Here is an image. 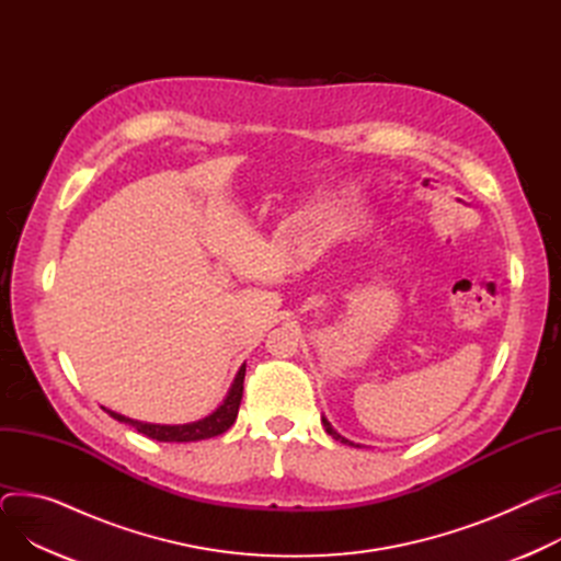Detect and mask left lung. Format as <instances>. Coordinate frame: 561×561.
<instances>
[{"instance_id": "8db88e82", "label": "left lung", "mask_w": 561, "mask_h": 561, "mask_svg": "<svg viewBox=\"0 0 561 561\" xmlns=\"http://www.w3.org/2000/svg\"><path fill=\"white\" fill-rule=\"evenodd\" d=\"M321 422H323V426H325V431H328V434H330V436H332V438H334V440H341V443H343V445H353V447H362V445H355V443H351V440H348V438H343V436H339V434H336V431H334V428H332V426H330V422H328V420H325V417H321Z\"/></svg>"}]
</instances>
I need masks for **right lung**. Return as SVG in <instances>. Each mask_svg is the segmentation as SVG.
<instances>
[{
  "mask_svg": "<svg viewBox=\"0 0 561 561\" xmlns=\"http://www.w3.org/2000/svg\"><path fill=\"white\" fill-rule=\"evenodd\" d=\"M244 370L247 366L242 364L231 389L225 398V402L215 409L210 415L197 420V422H188V424H150V422H139V420H130L121 413L107 411L114 420L125 422L135 426L139 434L159 440V443H195V440H206V438H215L225 434V431L236 422L238 417V409H240V400H242V389H244Z\"/></svg>",
  "mask_w": 561,
  "mask_h": 561,
  "instance_id": "right-lung-1",
  "label": "right lung"
}]
</instances>
